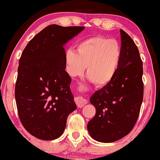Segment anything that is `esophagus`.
<instances>
[{
  "label": "esophagus",
  "instance_id": "34e87169",
  "mask_svg": "<svg viewBox=\"0 0 160 160\" xmlns=\"http://www.w3.org/2000/svg\"><path fill=\"white\" fill-rule=\"evenodd\" d=\"M75 102H76L77 106H78V108H82V107H83L86 103H88V100L82 97H76V98H75Z\"/></svg>",
  "mask_w": 160,
  "mask_h": 160
}]
</instances>
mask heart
I'll use <instances>...</instances> for the list:
<instances>
[{"label": "heart", "instance_id": "b5f03b06", "mask_svg": "<svg viewBox=\"0 0 160 160\" xmlns=\"http://www.w3.org/2000/svg\"><path fill=\"white\" fill-rule=\"evenodd\" d=\"M122 52L117 40L97 36L78 43L76 52L64 54L65 70L71 77L82 76L87 67L88 79L97 87L110 84L119 70Z\"/></svg>", "mask_w": 160, "mask_h": 160}]
</instances>
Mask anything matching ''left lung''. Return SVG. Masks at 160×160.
Instances as JSON below:
<instances>
[{
    "mask_svg": "<svg viewBox=\"0 0 160 160\" xmlns=\"http://www.w3.org/2000/svg\"><path fill=\"white\" fill-rule=\"evenodd\" d=\"M122 58L115 78L91 96L96 114L88 123L93 139L110 143L131 132L139 115L143 99V67L139 52L129 36L120 30Z\"/></svg>",
    "mask_w": 160,
    "mask_h": 160,
    "instance_id": "8db88e82",
    "label": "left lung"
}]
</instances>
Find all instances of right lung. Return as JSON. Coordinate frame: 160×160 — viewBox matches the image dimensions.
<instances>
[{
  "label": "right lung",
  "mask_w": 160,
  "mask_h": 160,
  "mask_svg": "<svg viewBox=\"0 0 160 160\" xmlns=\"http://www.w3.org/2000/svg\"><path fill=\"white\" fill-rule=\"evenodd\" d=\"M84 27L48 25L28 43L18 68L15 97L20 121L30 134L54 140L76 109L65 71L64 46Z\"/></svg>",
  "instance_id": "add662e5"
}]
</instances>
